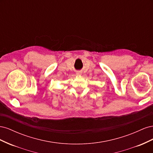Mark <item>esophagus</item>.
<instances>
[{"label":"esophagus","mask_w":153,"mask_h":153,"mask_svg":"<svg viewBox=\"0 0 153 153\" xmlns=\"http://www.w3.org/2000/svg\"><path fill=\"white\" fill-rule=\"evenodd\" d=\"M76 75H78V76L81 75H82V73H81L80 71H77V72L76 73Z\"/></svg>","instance_id":"esophagus-1"}]
</instances>
